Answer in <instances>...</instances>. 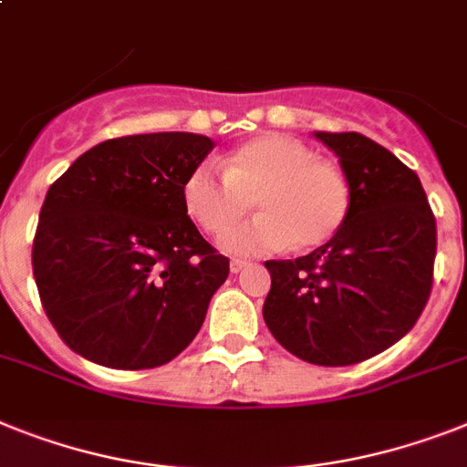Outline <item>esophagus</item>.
I'll return each instance as SVG.
<instances>
[{
  "mask_svg": "<svg viewBox=\"0 0 467 467\" xmlns=\"http://www.w3.org/2000/svg\"><path fill=\"white\" fill-rule=\"evenodd\" d=\"M245 267H248V262L245 260H231V265H229L231 275H238V272H243Z\"/></svg>",
  "mask_w": 467,
  "mask_h": 467,
  "instance_id": "34e87169",
  "label": "esophagus"
}]
</instances>
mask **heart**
<instances>
[{"label":"heart","mask_w":467,"mask_h":467,"mask_svg":"<svg viewBox=\"0 0 467 467\" xmlns=\"http://www.w3.org/2000/svg\"><path fill=\"white\" fill-rule=\"evenodd\" d=\"M224 173L202 161L181 186L191 219L207 234H222L253 207V222L222 236L236 255H262L291 243L294 250L325 245L344 226L350 188L341 169L315 160L312 150L286 136H257L222 160Z\"/></svg>","instance_id":"obj_1"}]
</instances>
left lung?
I'll list each match as a JSON object with an SVG mask.
<instances>
[{
	"label": "left lung",
	"instance_id": "obj_1",
	"mask_svg": "<svg viewBox=\"0 0 467 467\" xmlns=\"http://www.w3.org/2000/svg\"><path fill=\"white\" fill-rule=\"evenodd\" d=\"M338 157L350 210L310 255L269 260L262 317L312 365L363 363L403 338L432 291L437 224L418 173L363 133L315 130Z\"/></svg>",
	"mask_w": 467,
	"mask_h": 467
}]
</instances>
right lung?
<instances>
[{
  "label": "right lung",
  "mask_w": 467,
  "mask_h": 467,
  "mask_svg": "<svg viewBox=\"0 0 467 467\" xmlns=\"http://www.w3.org/2000/svg\"><path fill=\"white\" fill-rule=\"evenodd\" d=\"M214 140H104L49 186L33 243L42 307L64 344L114 369L160 368L191 344L229 276L188 217L181 186Z\"/></svg>",
  "instance_id": "1"
}]
</instances>
